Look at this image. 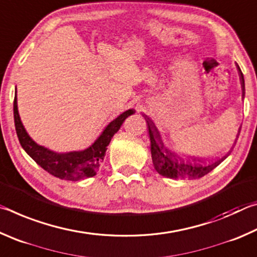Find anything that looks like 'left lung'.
I'll list each match as a JSON object with an SVG mask.
<instances>
[{"mask_svg":"<svg viewBox=\"0 0 257 257\" xmlns=\"http://www.w3.org/2000/svg\"><path fill=\"white\" fill-rule=\"evenodd\" d=\"M239 76H240L243 96V95H245V81H243V76L240 69H239ZM144 118L146 119L147 125H149L152 161H153L155 170L158 171L161 176L171 178V179H197V178H202L207 175L208 172H211L213 169L216 168L217 165L222 162V161L229 155H225L222 159L217 160L211 164H202L199 163L201 161H196V159H182L180 156L176 155L169 149H167V146L164 145L162 139H161V135L158 128H156L155 124L153 123V121H152L147 115H144ZM238 133H240V128H239ZM238 136L239 135H237V138Z\"/></svg>","mask_w":257,"mask_h":257,"instance_id":"obj_1","label":"left lung"}]
</instances>
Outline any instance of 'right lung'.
Instances as JSON below:
<instances>
[{"label":"right lung","instance_id":"obj_1","mask_svg":"<svg viewBox=\"0 0 257 257\" xmlns=\"http://www.w3.org/2000/svg\"><path fill=\"white\" fill-rule=\"evenodd\" d=\"M134 113L135 110H128L111 121L103 130L101 136L88 149L78 152H69V153H56V152L45 149L44 146L36 144L30 138L20 120L18 105H17V93L14 102L17 136H18L20 145L23 146L26 153L50 175L70 181H77L82 178H89L96 175L113 135L120 129L123 121Z\"/></svg>","mask_w":257,"mask_h":257}]
</instances>
